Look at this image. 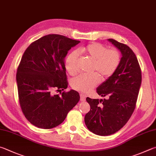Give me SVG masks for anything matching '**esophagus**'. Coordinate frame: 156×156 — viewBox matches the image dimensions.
Segmentation results:
<instances>
[{"mask_svg": "<svg viewBox=\"0 0 156 156\" xmlns=\"http://www.w3.org/2000/svg\"><path fill=\"white\" fill-rule=\"evenodd\" d=\"M80 96V101H85V99H86V97H87L86 95H84V94H83V93H81Z\"/></svg>", "mask_w": 156, "mask_h": 156, "instance_id": "esophagus-1", "label": "esophagus"}]
</instances>
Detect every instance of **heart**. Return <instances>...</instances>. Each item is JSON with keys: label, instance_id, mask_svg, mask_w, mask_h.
<instances>
[{"label": "heart", "instance_id": "b5f03b06", "mask_svg": "<svg viewBox=\"0 0 156 156\" xmlns=\"http://www.w3.org/2000/svg\"><path fill=\"white\" fill-rule=\"evenodd\" d=\"M78 52L83 54L93 61L91 75H81L73 78L71 85L73 89L83 93H87L98 85L100 76L105 80L114 74L121 63V55L119 51L111 48H107L99 43H91L80 48ZM66 68L71 76L77 75L80 71V62L78 55L73 52L66 60Z\"/></svg>", "mask_w": 156, "mask_h": 156}]
</instances>
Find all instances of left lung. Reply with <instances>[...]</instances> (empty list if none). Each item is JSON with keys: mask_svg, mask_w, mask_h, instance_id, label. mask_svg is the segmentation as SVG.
Returning <instances> with one entry per match:
<instances>
[{"mask_svg": "<svg viewBox=\"0 0 156 156\" xmlns=\"http://www.w3.org/2000/svg\"><path fill=\"white\" fill-rule=\"evenodd\" d=\"M108 41L121 51L120 65L98 87V95L106 98L86 99L90 109L84 122L90 132L100 136L111 135L126 125L135 109L142 80L140 67L132 49L113 39Z\"/></svg>", "mask_w": 156, "mask_h": 156, "instance_id": "8db88e82", "label": "left lung"}]
</instances>
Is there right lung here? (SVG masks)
I'll list each match as a JSON object with an SVG mask.
<instances>
[{
	"label": "right lung",
	"mask_w": 156,
	"mask_h": 156,
	"mask_svg": "<svg viewBox=\"0 0 156 156\" xmlns=\"http://www.w3.org/2000/svg\"><path fill=\"white\" fill-rule=\"evenodd\" d=\"M80 42L51 34L33 41L24 52L16 73L19 102L33 126L42 129L58 126L80 100L74 90L53 93L67 88L64 58Z\"/></svg>",
	"instance_id": "obj_1"
}]
</instances>
